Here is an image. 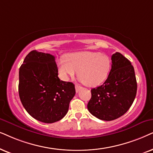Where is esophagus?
Instances as JSON below:
<instances>
[{"label": "esophagus", "instance_id": "esophagus-1", "mask_svg": "<svg viewBox=\"0 0 153 153\" xmlns=\"http://www.w3.org/2000/svg\"><path fill=\"white\" fill-rule=\"evenodd\" d=\"M81 89H82V87H80V85H75V91H76L77 93L79 92V91H80Z\"/></svg>", "mask_w": 153, "mask_h": 153}]
</instances>
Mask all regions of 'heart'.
Listing matches in <instances>:
<instances>
[{
    "mask_svg": "<svg viewBox=\"0 0 153 153\" xmlns=\"http://www.w3.org/2000/svg\"><path fill=\"white\" fill-rule=\"evenodd\" d=\"M60 76L68 80L78 71V76L87 87H97L104 82L111 69V59L101 52L84 51L65 56L57 61Z\"/></svg>",
    "mask_w": 153,
    "mask_h": 153,
    "instance_id": "obj_1",
    "label": "heart"
}]
</instances>
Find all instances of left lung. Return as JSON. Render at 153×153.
Here are the masks:
<instances>
[{
    "label": "left lung",
    "instance_id": "obj_1",
    "mask_svg": "<svg viewBox=\"0 0 153 153\" xmlns=\"http://www.w3.org/2000/svg\"><path fill=\"white\" fill-rule=\"evenodd\" d=\"M110 73L104 83L91 89L87 108L91 115L105 121L123 115L133 103L137 91L134 68L120 52L111 56Z\"/></svg>",
    "mask_w": 153,
    "mask_h": 153
}]
</instances>
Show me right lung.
<instances>
[{
  "mask_svg": "<svg viewBox=\"0 0 153 153\" xmlns=\"http://www.w3.org/2000/svg\"><path fill=\"white\" fill-rule=\"evenodd\" d=\"M19 78L20 100L30 116L42 123H53L66 115L75 94V85L59 78L54 56L30 52L20 66Z\"/></svg>",
  "mask_w": 153,
  "mask_h": 153,
  "instance_id": "right-lung-1",
  "label": "right lung"
}]
</instances>
